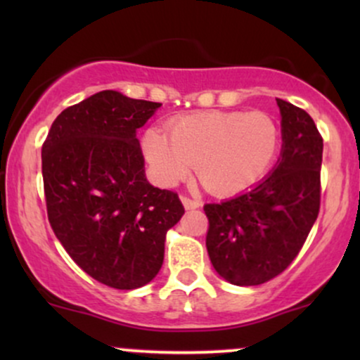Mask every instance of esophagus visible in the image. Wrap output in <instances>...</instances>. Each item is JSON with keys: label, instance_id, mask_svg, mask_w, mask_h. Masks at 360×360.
<instances>
[{"label": "esophagus", "instance_id": "1", "mask_svg": "<svg viewBox=\"0 0 360 360\" xmlns=\"http://www.w3.org/2000/svg\"><path fill=\"white\" fill-rule=\"evenodd\" d=\"M181 201H183V205H184V208L186 210H198L201 206V203L198 200H191V198H188V196H183L181 198Z\"/></svg>", "mask_w": 360, "mask_h": 360}]
</instances>
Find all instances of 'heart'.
<instances>
[{"label": "heart", "instance_id": "b5f03b06", "mask_svg": "<svg viewBox=\"0 0 360 360\" xmlns=\"http://www.w3.org/2000/svg\"><path fill=\"white\" fill-rule=\"evenodd\" d=\"M281 130L266 111H205L176 118L167 134L148 128L143 152L162 186L191 172L218 196H232L257 184L276 162Z\"/></svg>", "mask_w": 360, "mask_h": 360}]
</instances>
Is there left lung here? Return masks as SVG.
Instances as JSON below:
<instances>
[{
  "label": "left lung",
  "instance_id": "left-lung-1",
  "mask_svg": "<svg viewBox=\"0 0 360 360\" xmlns=\"http://www.w3.org/2000/svg\"><path fill=\"white\" fill-rule=\"evenodd\" d=\"M276 101L283 148L271 174L232 200L205 205L210 260L235 286L279 276L300 254L320 212L323 139L307 111Z\"/></svg>",
  "mask_w": 360,
  "mask_h": 360
}]
</instances>
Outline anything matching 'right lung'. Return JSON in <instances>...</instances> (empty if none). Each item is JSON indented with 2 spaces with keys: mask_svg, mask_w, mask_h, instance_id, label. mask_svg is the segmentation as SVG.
Returning a JSON list of instances; mask_svg holds the SVG:
<instances>
[{
  "mask_svg": "<svg viewBox=\"0 0 360 360\" xmlns=\"http://www.w3.org/2000/svg\"><path fill=\"white\" fill-rule=\"evenodd\" d=\"M160 103L100 91L53 120L42 147L51 226L71 259L115 289H137L164 262L169 229L184 214L174 191L146 177L137 130Z\"/></svg>",
  "mask_w": 360,
  "mask_h": 360,
  "instance_id": "obj_1",
  "label": "right lung"
}]
</instances>
